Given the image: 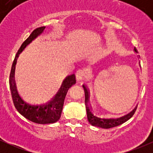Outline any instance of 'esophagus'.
Wrapping results in <instances>:
<instances>
[{"instance_id":"1","label":"esophagus","mask_w":153,"mask_h":153,"mask_svg":"<svg viewBox=\"0 0 153 153\" xmlns=\"http://www.w3.org/2000/svg\"><path fill=\"white\" fill-rule=\"evenodd\" d=\"M86 76V70L85 69H78L76 72V79L78 81H82L85 79Z\"/></svg>"}]
</instances>
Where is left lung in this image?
<instances>
[{"instance_id": "left-lung-1", "label": "left lung", "mask_w": 153, "mask_h": 153, "mask_svg": "<svg viewBox=\"0 0 153 153\" xmlns=\"http://www.w3.org/2000/svg\"><path fill=\"white\" fill-rule=\"evenodd\" d=\"M134 51L135 52H137V50L135 48H134ZM83 87H84V92H85V105L86 113H87V118L89 122L92 126H98V127L104 128V129H109V128H112L115 127V126H119V125L124 124V122L128 121L129 118H132V115L135 114V111H136L137 106H138L133 110L131 111L129 113H128L127 115H124V116L120 117V118H104L97 116L92 111V108H91L90 104H89V89H88V88L86 87V85H83Z\"/></svg>"}]
</instances>
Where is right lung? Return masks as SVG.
Instances as JSON below:
<instances>
[{"label": "right lung", "mask_w": 153, "mask_h": 153, "mask_svg": "<svg viewBox=\"0 0 153 153\" xmlns=\"http://www.w3.org/2000/svg\"><path fill=\"white\" fill-rule=\"evenodd\" d=\"M44 29L45 27L35 29L30 34L27 39L23 43L15 55L10 75V87L15 107L24 118L34 123L41 124H52L60 119L68 89L76 82L75 75L74 74L67 76L63 81L62 85L55 96L52 100L44 104H29L23 99L22 97L18 93L15 81V70L17 59L19 56V54L35 38L41 35L44 32Z\"/></svg>", "instance_id": "obj_1"}]
</instances>
